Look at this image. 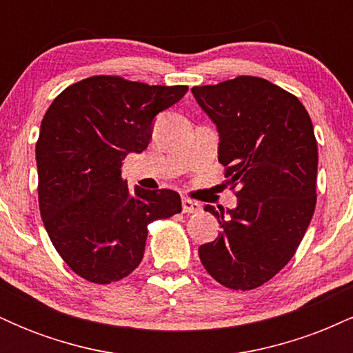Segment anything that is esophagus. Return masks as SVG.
<instances>
[{
    "label": "esophagus",
    "mask_w": 353,
    "mask_h": 353,
    "mask_svg": "<svg viewBox=\"0 0 353 353\" xmlns=\"http://www.w3.org/2000/svg\"><path fill=\"white\" fill-rule=\"evenodd\" d=\"M201 210V204L196 201H190V199H182V212L184 214H194V212H199Z\"/></svg>",
    "instance_id": "esophagus-1"
}]
</instances>
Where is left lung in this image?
I'll return each instance as SVG.
<instances>
[{"label": "left lung", "mask_w": 353, "mask_h": 353, "mask_svg": "<svg viewBox=\"0 0 353 353\" xmlns=\"http://www.w3.org/2000/svg\"><path fill=\"white\" fill-rule=\"evenodd\" d=\"M197 104L219 131V163L237 208L205 205L221 224L199 247L202 265L222 285L252 290L289 264L317 202L319 151L303 104L255 76L194 86Z\"/></svg>", "instance_id": "1"}]
</instances>
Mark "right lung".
<instances>
[{
    "instance_id": "right-lung-1",
    "label": "right lung",
    "mask_w": 353,
    "mask_h": 353,
    "mask_svg": "<svg viewBox=\"0 0 353 353\" xmlns=\"http://www.w3.org/2000/svg\"><path fill=\"white\" fill-rule=\"evenodd\" d=\"M188 89L91 76L64 89L44 114L36 143L39 212L79 277H128L143 261L148 225L182 210L176 190L129 189L121 165L148 148L154 117Z\"/></svg>"
}]
</instances>
